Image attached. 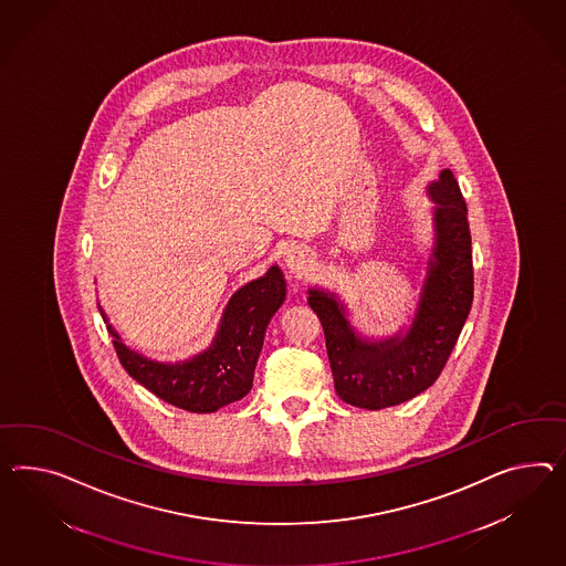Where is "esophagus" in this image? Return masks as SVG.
<instances>
[{
    "instance_id": "34e87169",
    "label": "esophagus",
    "mask_w": 566,
    "mask_h": 566,
    "mask_svg": "<svg viewBox=\"0 0 566 566\" xmlns=\"http://www.w3.org/2000/svg\"><path fill=\"white\" fill-rule=\"evenodd\" d=\"M285 262H287V266H290L293 273H304L305 266H307V264H305L307 261H305L304 254H300V252H291V254H287Z\"/></svg>"
}]
</instances>
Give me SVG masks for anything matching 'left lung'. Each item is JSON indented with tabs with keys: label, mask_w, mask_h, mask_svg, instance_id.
Instances as JSON below:
<instances>
[{
	"label": "left lung",
	"mask_w": 566,
	"mask_h": 566,
	"mask_svg": "<svg viewBox=\"0 0 566 566\" xmlns=\"http://www.w3.org/2000/svg\"><path fill=\"white\" fill-rule=\"evenodd\" d=\"M436 244L427 262L419 307L406 334L367 340L350 326L334 293L310 290L307 304L318 314L334 390L347 405L379 410L427 390L441 376L474 300L472 238L468 207L451 170L431 182Z\"/></svg>",
	"instance_id": "8db88e82"
}]
</instances>
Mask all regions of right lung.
Masks as SVG:
<instances>
[{"label": "right lung", "instance_id": "right-lung-1", "mask_svg": "<svg viewBox=\"0 0 566 566\" xmlns=\"http://www.w3.org/2000/svg\"><path fill=\"white\" fill-rule=\"evenodd\" d=\"M285 295L287 283L275 264L266 275L233 293L211 347L189 361L178 363L151 361L130 350L98 307L113 336L118 361L133 379L168 405L189 412H216L221 406L244 398L252 388L266 326Z\"/></svg>", "mask_w": 566, "mask_h": 566}]
</instances>
